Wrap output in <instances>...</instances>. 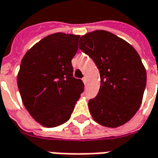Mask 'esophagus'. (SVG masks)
<instances>
[{
  "label": "esophagus",
  "instance_id": "esophagus-1",
  "mask_svg": "<svg viewBox=\"0 0 158 158\" xmlns=\"http://www.w3.org/2000/svg\"><path fill=\"white\" fill-rule=\"evenodd\" d=\"M82 81H83V83H84V84H86L87 83V77H84L83 78H82Z\"/></svg>",
  "mask_w": 158,
  "mask_h": 158
}]
</instances>
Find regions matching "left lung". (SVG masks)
<instances>
[{
  "instance_id": "1",
  "label": "left lung",
  "mask_w": 158,
  "mask_h": 158,
  "mask_svg": "<svg viewBox=\"0 0 158 158\" xmlns=\"http://www.w3.org/2000/svg\"><path fill=\"white\" fill-rule=\"evenodd\" d=\"M79 48L96 63L101 85L97 96L89 101L93 119L116 128L129 122L138 110L146 86V70L130 43L105 30L82 35Z\"/></svg>"
}]
</instances>
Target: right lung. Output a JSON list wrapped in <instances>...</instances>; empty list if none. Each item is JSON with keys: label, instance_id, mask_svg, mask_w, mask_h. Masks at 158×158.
I'll return each mask as SVG.
<instances>
[{"label": "right lung", "instance_id": "obj_1", "mask_svg": "<svg viewBox=\"0 0 158 158\" xmlns=\"http://www.w3.org/2000/svg\"><path fill=\"white\" fill-rule=\"evenodd\" d=\"M80 35L56 33L44 37L23 56L17 85L25 108L48 128L66 123L84 89L73 77L71 60Z\"/></svg>", "mask_w": 158, "mask_h": 158}]
</instances>
